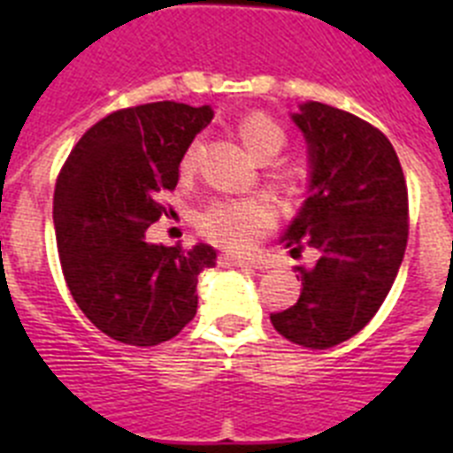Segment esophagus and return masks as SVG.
Segmentation results:
<instances>
[{
    "label": "esophagus",
    "instance_id": "esophagus-1",
    "mask_svg": "<svg viewBox=\"0 0 453 453\" xmlns=\"http://www.w3.org/2000/svg\"><path fill=\"white\" fill-rule=\"evenodd\" d=\"M218 261L222 267H256V263L251 258H240L235 254H219Z\"/></svg>",
    "mask_w": 453,
    "mask_h": 453
}]
</instances>
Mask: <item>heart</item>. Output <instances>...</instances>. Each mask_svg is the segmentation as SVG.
I'll return each instance as SVG.
<instances>
[{
    "label": "heart",
    "instance_id": "obj_1",
    "mask_svg": "<svg viewBox=\"0 0 453 453\" xmlns=\"http://www.w3.org/2000/svg\"><path fill=\"white\" fill-rule=\"evenodd\" d=\"M240 140L258 158H270L281 150L286 134L270 115L247 113L238 124ZM197 154L192 142L181 158V170H190ZM274 206L265 197L215 199L197 215V229L203 238L229 251H251L254 245L274 226Z\"/></svg>",
    "mask_w": 453,
    "mask_h": 453
}]
</instances>
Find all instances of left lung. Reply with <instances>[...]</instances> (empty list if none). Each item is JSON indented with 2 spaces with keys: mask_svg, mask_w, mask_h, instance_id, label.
I'll use <instances>...</instances> for the list:
<instances>
[{
  "mask_svg": "<svg viewBox=\"0 0 453 453\" xmlns=\"http://www.w3.org/2000/svg\"><path fill=\"white\" fill-rule=\"evenodd\" d=\"M311 154V195L283 242L318 251L297 267V303L272 313L295 345L329 349L356 335L388 297L408 242V190L397 151L365 119L308 102L292 115Z\"/></svg>",
  "mask_w": 453,
  "mask_h": 453,
  "instance_id": "8db88e82",
  "label": "left lung"
}]
</instances>
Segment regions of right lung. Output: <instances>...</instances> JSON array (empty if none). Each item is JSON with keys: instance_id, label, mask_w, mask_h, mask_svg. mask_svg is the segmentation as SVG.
<instances>
[{"instance_id": "obj_1", "label": "right lung", "mask_w": 453, "mask_h": 453, "mask_svg": "<svg viewBox=\"0 0 453 453\" xmlns=\"http://www.w3.org/2000/svg\"><path fill=\"white\" fill-rule=\"evenodd\" d=\"M208 106L154 102L119 108L81 135L54 190L56 247L83 315L108 338L154 347L197 313V276L215 250L151 245L145 231L165 215L161 195L179 183Z\"/></svg>"}]
</instances>
